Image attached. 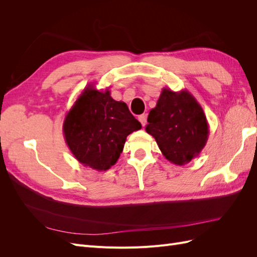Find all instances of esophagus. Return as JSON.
<instances>
[{"mask_svg": "<svg viewBox=\"0 0 257 257\" xmlns=\"http://www.w3.org/2000/svg\"><path fill=\"white\" fill-rule=\"evenodd\" d=\"M138 120H139V122L142 123V125L143 126H145L146 125V123H147V114H141L138 116Z\"/></svg>", "mask_w": 257, "mask_h": 257, "instance_id": "obj_1", "label": "esophagus"}]
</instances>
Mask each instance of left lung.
<instances>
[{"label":"left lung","mask_w":257,"mask_h":257,"mask_svg":"<svg viewBox=\"0 0 257 257\" xmlns=\"http://www.w3.org/2000/svg\"><path fill=\"white\" fill-rule=\"evenodd\" d=\"M146 132L154 137L166 160L182 166L205 148L209 124L203 108L188 90L164 88L148 115Z\"/></svg>","instance_id":"left-lung-1"}]
</instances>
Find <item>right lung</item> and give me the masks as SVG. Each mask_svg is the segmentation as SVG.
<instances>
[{"mask_svg":"<svg viewBox=\"0 0 257 257\" xmlns=\"http://www.w3.org/2000/svg\"><path fill=\"white\" fill-rule=\"evenodd\" d=\"M142 124L124 102L110 96L109 89L88 84L76 99L63 122L65 143L83 166L105 172L114 165L126 137Z\"/></svg>","mask_w":257,"mask_h":257,"instance_id":"right-lung-1","label":"right lung"}]
</instances>
